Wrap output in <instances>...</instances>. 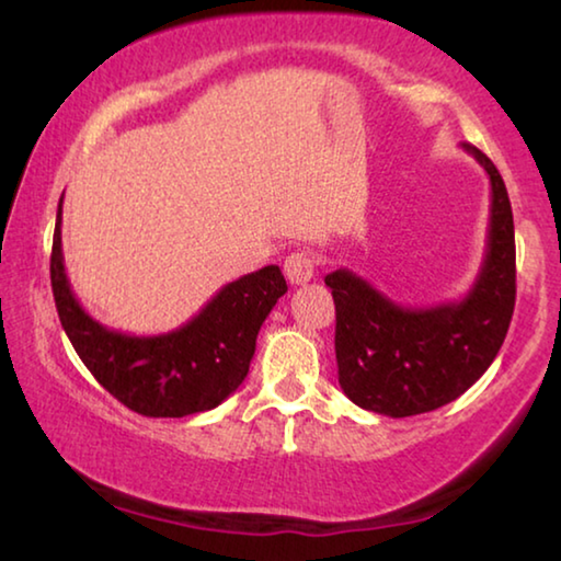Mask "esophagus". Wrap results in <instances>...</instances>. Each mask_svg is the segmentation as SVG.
<instances>
[{
    "label": "esophagus",
    "mask_w": 561,
    "mask_h": 561,
    "mask_svg": "<svg viewBox=\"0 0 561 561\" xmlns=\"http://www.w3.org/2000/svg\"><path fill=\"white\" fill-rule=\"evenodd\" d=\"M284 277H287L294 287H301V284L311 282V277H314V257L304 250L291 252L289 257L284 260Z\"/></svg>",
    "instance_id": "1"
}]
</instances>
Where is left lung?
I'll use <instances>...</instances> for the list:
<instances>
[{"label": "left lung", "instance_id": "8db88e82", "mask_svg": "<svg viewBox=\"0 0 561 561\" xmlns=\"http://www.w3.org/2000/svg\"><path fill=\"white\" fill-rule=\"evenodd\" d=\"M462 148L490 178L482 267L458 301L411 309L346 267L327 274L336 304L339 383L366 411L405 417L460 398L495 360L515 311V222L492 160Z\"/></svg>", "mask_w": 561, "mask_h": 561}]
</instances>
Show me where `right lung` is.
<instances>
[{"label": "right lung", "instance_id": "add662e5", "mask_svg": "<svg viewBox=\"0 0 561 561\" xmlns=\"http://www.w3.org/2000/svg\"><path fill=\"white\" fill-rule=\"evenodd\" d=\"M61 205L51 247V289L61 327L93 378L130 411L148 417H183L213 411L250 371L257 334L287 291L277 264L234 279L168 334L133 336L93 319L66 277Z\"/></svg>", "mask_w": 561, "mask_h": 561}]
</instances>
